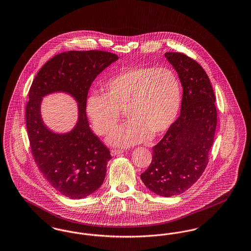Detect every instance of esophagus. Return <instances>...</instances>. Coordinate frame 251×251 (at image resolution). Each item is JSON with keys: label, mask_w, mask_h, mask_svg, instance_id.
Masks as SVG:
<instances>
[{"label": "esophagus", "mask_w": 251, "mask_h": 251, "mask_svg": "<svg viewBox=\"0 0 251 251\" xmlns=\"http://www.w3.org/2000/svg\"><path fill=\"white\" fill-rule=\"evenodd\" d=\"M121 153H123V151H121V150H112L111 151V155L112 156L120 155Z\"/></svg>", "instance_id": "34e87169"}]
</instances>
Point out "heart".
Returning a JSON list of instances; mask_svg holds the SVG:
<instances>
[{"mask_svg": "<svg viewBox=\"0 0 251 251\" xmlns=\"http://www.w3.org/2000/svg\"><path fill=\"white\" fill-rule=\"evenodd\" d=\"M104 90V95L87 98L85 114L98 134L108 135L118 127L120 110L126 109L129 122L108 139L117 147L164 135L177 120L182 101L179 76L168 68L123 69L108 79Z\"/></svg>", "mask_w": 251, "mask_h": 251, "instance_id": "b5f03b06", "label": "heart"}]
</instances>
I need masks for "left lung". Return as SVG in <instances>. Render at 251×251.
<instances>
[{
	"instance_id": "left-lung-1",
	"label": "left lung",
	"mask_w": 251,
	"mask_h": 251,
	"mask_svg": "<svg viewBox=\"0 0 251 251\" xmlns=\"http://www.w3.org/2000/svg\"><path fill=\"white\" fill-rule=\"evenodd\" d=\"M165 56L182 86L180 114L152 149V161L141 174L146 187L161 197L179 195L200 179L208 164L216 128L215 96L202 67L179 52Z\"/></svg>"
}]
</instances>
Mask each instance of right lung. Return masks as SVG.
<instances>
[{
  "label": "right lung",
  "instance_id": "right-lung-1",
  "mask_svg": "<svg viewBox=\"0 0 251 251\" xmlns=\"http://www.w3.org/2000/svg\"><path fill=\"white\" fill-rule=\"evenodd\" d=\"M118 59L102 50L62 52L41 68L29 91L25 117L32 154L49 183L72 200L88 197L105 179L112 157L90 130L85 102L96 77ZM54 93L68 94L77 102L78 118L71 131L53 132L42 119L43 98Z\"/></svg>",
  "mask_w": 251,
  "mask_h": 251
}]
</instances>
